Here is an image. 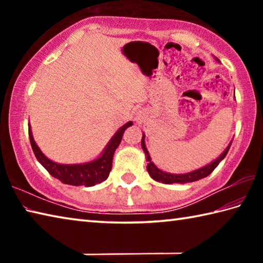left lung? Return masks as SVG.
Returning <instances> with one entry per match:
<instances>
[{"label":"left lung","instance_id":"8db88e82","mask_svg":"<svg viewBox=\"0 0 263 263\" xmlns=\"http://www.w3.org/2000/svg\"><path fill=\"white\" fill-rule=\"evenodd\" d=\"M231 144H232V142H230L228 147H226V149L215 160V161H212L211 163L206 164V166H204L199 169H196V171H194V172L186 173V174H171V173L160 171V169L152 162V160H151V157L148 154V151L145 146V135H142V139H141V147L145 152L146 161L148 162L147 167L146 168H147L149 176L152 177L153 180L162 182V183H166V184H172V183L184 184V183H189V182L198 181L201 179H204V177H206L208 175H210L211 173L215 171V168L218 166V164H219L221 160L226 157V154H228L229 149L231 147Z\"/></svg>","mask_w":263,"mask_h":263}]
</instances>
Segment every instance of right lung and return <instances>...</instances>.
<instances>
[{"instance_id": "add662e5", "label": "right lung", "mask_w": 263, "mask_h": 263, "mask_svg": "<svg viewBox=\"0 0 263 263\" xmlns=\"http://www.w3.org/2000/svg\"><path fill=\"white\" fill-rule=\"evenodd\" d=\"M132 124V122H127L125 125H123L115 133V136L111 138L109 144L106 145V147L99 158L92 160L90 162L78 164H61L46 158L41 148L38 147V145L35 144L30 125L29 137L31 147H32L35 158L53 177H55V179L61 181L65 184L77 186H92L108 179L111 168H112V158L115 151L121 144L124 132Z\"/></svg>"}]
</instances>
